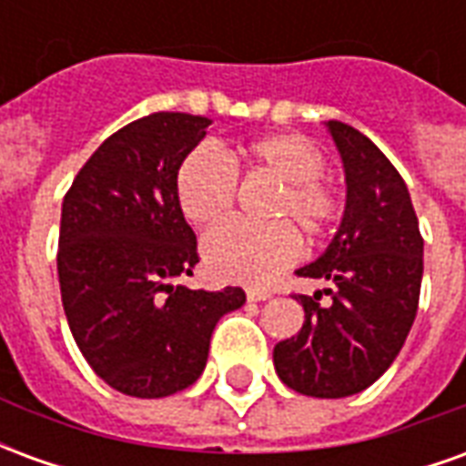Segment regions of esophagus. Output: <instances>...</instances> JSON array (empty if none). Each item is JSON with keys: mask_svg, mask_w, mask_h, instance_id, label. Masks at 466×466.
<instances>
[{"mask_svg": "<svg viewBox=\"0 0 466 466\" xmlns=\"http://www.w3.org/2000/svg\"><path fill=\"white\" fill-rule=\"evenodd\" d=\"M269 297H272L269 289H257V287L247 289V299H249V302H264V299H269Z\"/></svg>", "mask_w": 466, "mask_h": 466, "instance_id": "esophagus-1", "label": "esophagus"}]
</instances>
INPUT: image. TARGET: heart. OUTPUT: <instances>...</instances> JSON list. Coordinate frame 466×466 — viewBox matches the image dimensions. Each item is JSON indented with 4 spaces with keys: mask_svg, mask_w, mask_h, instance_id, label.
Returning a JSON list of instances; mask_svg holds the SVG:
<instances>
[{
    "mask_svg": "<svg viewBox=\"0 0 466 466\" xmlns=\"http://www.w3.org/2000/svg\"><path fill=\"white\" fill-rule=\"evenodd\" d=\"M322 169V149L297 132L264 134L234 152L197 147L187 154L174 174V197L194 227L217 224L232 212L237 172L264 174L277 182L267 204L274 222H227L204 237L209 274L224 282L267 284L299 254L295 226L312 242L332 237L344 222L347 197Z\"/></svg>",
    "mask_w": 466,
    "mask_h": 466,
    "instance_id": "heart-1",
    "label": "heart"
}]
</instances>
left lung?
I'll list each match as a JSON object with an SVG mask.
<instances>
[{
    "mask_svg": "<svg viewBox=\"0 0 466 466\" xmlns=\"http://www.w3.org/2000/svg\"><path fill=\"white\" fill-rule=\"evenodd\" d=\"M347 174V214L329 249L297 269L324 279L304 307L299 332L274 347L289 390L337 400L367 390L390 370L417 317L424 239L407 184L380 147L344 122H329Z\"/></svg>",
    "mask_w": 466,
    "mask_h": 466,
    "instance_id": "1",
    "label": "left lung"
}]
</instances>
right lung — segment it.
Wrapping results in <instances>:
<instances>
[{
    "label": "right lung",
    "mask_w": 466,
    "mask_h": 466,
    "mask_svg": "<svg viewBox=\"0 0 466 466\" xmlns=\"http://www.w3.org/2000/svg\"><path fill=\"white\" fill-rule=\"evenodd\" d=\"M207 116L154 112L106 137L65 194L56 272L76 347L102 380L157 400L199 380L219 317L244 304L174 284L199 262L174 197L177 167Z\"/></svg>",
    "instance_id": "1"
}]
</instances>
